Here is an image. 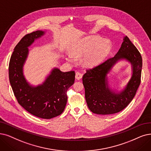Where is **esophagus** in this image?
<instances>
[{
	"label": "esophagus",
	"mask_w": 151,
	"mask_h": 151,
	"mask_svg": "<svg viewBox=\"0 0 151 151\" xmlns=\"http://www.w3.org/2000/svg\"><path fill=\"white\" fill-rule=\"evenodd\" d=\"M82 76H83V74L80 73L79 72H77L76 73V79L78 80V81L81 80V78L82 77Z\"/></svg>",
	"instance_id": "obj_1"
}]
</instances>
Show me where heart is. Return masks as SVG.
Instances as JSON below:
<instances>
[{
  "instance_id": "obj_1",
  "label": "heart",
  "mask_w": 151,
  "mask_h": 151,
  "mask_svg": "<svg viewBox=\"0 0 151 151\" xmlns=\"http://www.w3.org/2000/svg\"><path fill=\"white\" fill-rule=\"evenodd\" d=\"M111 50V43L108 40H103L97 36H89L83 38L71 47V55L68 56V60L72 63L75 59L84 56L83 65L92 68L98 65L108 55Z\"/></svg>"
}]
</instances>
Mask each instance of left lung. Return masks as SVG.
<instances>
[{"label": "left lung", "instance_id": "left-lung-1", "mask_svg": "<svg viewBox=\"0 0 151 151\" xmlns=\"http://www.w3.org/2000/svg\"><path fill=\"white\" fill-rule=\"evenodd\" d=\"M124 59L131 63L133 74L124 89L116 92L109 87L107 74L118 61ZM142 66L140 52L126 36L115 56L87 69L83 76L86 100L90 110L98 114H111L123 110L133 99L140 85Z\"/></svg>", "mask_w": 151, "mask_h": 151}]
</instances>
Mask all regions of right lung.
<instances>
[{
	"instance_id": "1",
	"label": "right lung",
	"mask_w": 151,
	"mask_h": 151,
	"mask_svg": "<svg viewBox=\"0 0 151 151\" xmlns=\"http://www.w3.org/2000/svg\"><path fill=\"white\" fill-rule=\"evenodd\" d=\"M45 35L38 30L26 35L14 48L9 67V81L19 104L33 115L43 119H51L61 114L67 104L68 88L73 85L75 72H63L54 68L44 82L32 86L23 75V65L29 50L35 40Z\"/></svg>"
}]
</instances>
